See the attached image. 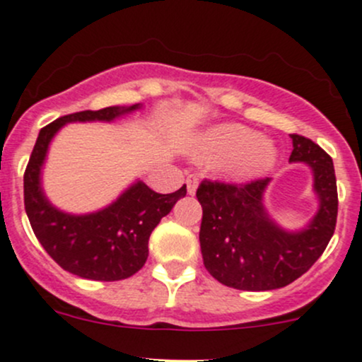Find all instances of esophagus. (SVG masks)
I'll return each instance as SVG.
<instances>
[{
	"instance_id": "34e87169",
	"label": "esophagus",
	"mask_w": 362,
	"mask_h": 362,
	"mask_svg": "<svg viewBox=\"0 0 362 362\" xmlns=\"http://www.w3.org/2000/svg\"><path fill=\"white\" fill-rule=\"evenodd\" d=\"M185 184H187V192L194 196L197 191V185H199V178L196 177V175H189L187 180H185Z\"/></svg>"
}]
</instances>
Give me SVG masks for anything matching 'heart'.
<instances>
[{"instance_id": "b5f03b06", "label": "heart", "mask_w": 362, "mask_h": 362, "mask_svg": "<svg viewBox=\"0 0 362 362\" xmlns=\"http://www.w3.org/2000/svg\"><path fill=\"white\" fill-rule=\"evenodd\" d=\"M191 152L197 161L216 163V170L235 182L264 177L277 161L274 142L239 123H220L199 133Z\"/></svg>"}]
</instances>
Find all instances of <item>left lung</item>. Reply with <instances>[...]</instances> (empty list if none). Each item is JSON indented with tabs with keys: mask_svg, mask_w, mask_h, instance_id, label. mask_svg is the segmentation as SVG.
Instances as JSON below:
<instances>
[{
	"mask_svg": "<svg viewBox=\"0 0 362 362\" xmlns=\"http://www.w3.org/2000/svg\"><path fill=\"white\" fill-rule=\"evenodd\" d=\"M290 163H305L319 208L300 230L276 223L264 204L271 178L245 185L203 180L197 201L203 206L199 243L206 271L218 283L245 291L288 286L315 264L332 239L338 213L333 161L317 144L291 135Z\"/></svg>",
	"mask_w": 362,
	"mask_h": 362,
	"instance_id": "left-lung-1",
	"label": "left lung"
}]
</instances>
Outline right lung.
Listing matches in <instances>:
<instances>
[{
    "label": "right lung",
    "mask_w": 362,
    "mask_h": 362,
    "mask_svg": "<svg viewBox=\"0 0 362 362\" xmlns=\"http://www.w3.org/2000/svg\"><path fill=\"white\" fill-rule=\"evenodd\" d=\"M142 104L112 105L59 117L41 128L24 173V204L28 218L47 253L64 271L93 281H121L139 272L149 257V238L163 216L171 211L187 187L158 194L142 180L133 182L109 206L85 215L55 208L45 196L41 170L53 136L67 123H111L139 111Z\"/></svg>",
    "instance_id": "obj_1"
}]
</instances>
